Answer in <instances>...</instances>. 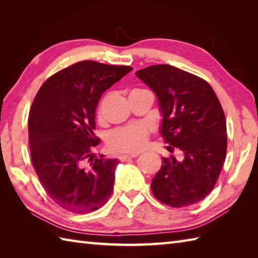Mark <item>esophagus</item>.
Instances as JSON below:
<instances>
[{
    "instance_id": "34e87169",
    "label": "esophagus",
    "mask_w": 258,
    "mask_h": 258,
    "mask_svg": "<svg viewBox=\"0 0 258 258\" xmlns=\"http://www.w3.org/2000/svg\"><path fill=\"white\" fill-rule=\"evenodd\" d=\"M138 155H139L138 153H134V154H125V155H119V156H118V158H119V161L124 162V161H126V160H128V158H134V157H136V156H138Z\"/></svg>"
}]
</instances>
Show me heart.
I'll list each match as a JSON object with an SVG mask.
<instances>
[{"instance_id":"obj_1","label":"heart","mask_w":258,"mask_h":258,"mask_svg":"<svg viewBox=\"0 0 258 258\" xmlns=\"http://www.w3.org/2000/svg\"><path fill=\"white\" fill-rule=\"evenodd\" d=\"M149 133L142 124H131L112 131L107 138V146L113 152L134 154L147 144Z\"/></svg>"}]
</instances>
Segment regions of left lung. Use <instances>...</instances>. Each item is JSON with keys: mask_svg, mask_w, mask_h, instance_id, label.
Listing matches in <instances>:
<instances>
[{"mask_svg": "<svg viewBox=\"0 0 258 258\" xmlns=\"http://www.w3.org/2000/svg\"><path fill=\"white\" fill-rule=\"evenodd\" d=\"M157 96L163 116L160 133L183 152V160L162 158L152 179V191L163 204L184 207L211 193L227 150L226 119L220 101L206 81L168 64L135 73Z\"/></svg>", "mask_w": 258, "mask_h": 258, "instance_id": "obj_1", "label": "left lung"}]
</instances>
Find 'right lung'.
I'll return each instance as SVG.
<instances>
[{
	"mask_svg": "<svg viewBox=\"0 0 258 258\" xmlns=\"http://www.w3.org/2000/svg\"><path fill=\"white\" fill-rule=\"evenodd\" d=\"M82 61L47 79L32 103L29 142L32 163L47 195L76 214L96 211L112 195L116 158L92 154L95 109L102 94L131 72Z\"/></svg>",
	"mask_w": 258,
	"mask_h": 258,
	"instance_id": "right-lung-1",
	"label": "right lung"
}]
</instances>
